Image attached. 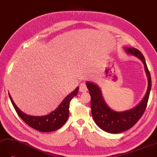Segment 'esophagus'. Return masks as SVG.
<instances>
[{"label": "esophagus", "instance_id": "1", "mask_svg": "<svg viewBox=\"0 0 157 157\" xmlns=\"http://www.w3.org/2000/svg\"><path fill=\"white\" fill-rule=\"evenodd\" d=\"M79 91L82 92H85L87 91V87L84 82H82L79 85Z\"/></svg>", "mask_w": 157, "mask_h": 157}]
</instances>
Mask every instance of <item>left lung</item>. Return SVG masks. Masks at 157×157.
<instances>
[{"instance_id":"obj_1","label":"left lung","mask_w":157,"mask_h":157,"mask_svg":"<svg viewBox=\"0 0 157 157\" xmlns=\"http://www.w3.org/2000/svg\"><path fill=\"white\" fill-rule=\"evenodd\" d=\"M126 51L143 61L148 77V85L147 93L143 100L137 106L130 110L121 112L112 110L105 104L100 89L98 86L92 82H86L91 96L90 105L94 121L101 130L109 133H120L132 128L144 114L150 95L152 85L151 77L143 55L139 50L133 47H127Z\"/></svg>"}]
</instances>
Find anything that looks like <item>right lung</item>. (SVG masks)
<instances>
[{"label":"right lung","instance_id":"right-lung-1","mask_svg":"<svg viewBox=\"0 0 157 157\" xmlns=\"http://www.w3.org/2000/svg\"><path fill=\"white\" fill-rule=\"evenodd\" d=\"M78 90L79 87H78L62 101L56 110L44 116H33L25 114L14 103L9 94V95L17 114L27 124L40 132H49L60 128L67 122L69 117V112H70L69 108H70V101L73 98L77 95Z\"/></svg>","mask_w":157,"mask_h":157}]
</instances>
